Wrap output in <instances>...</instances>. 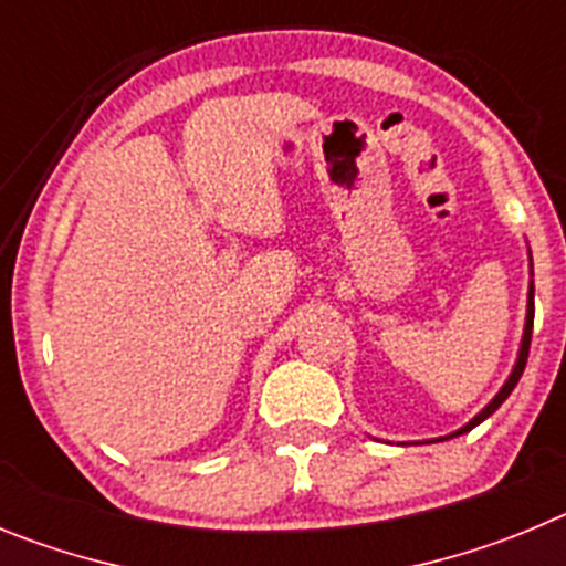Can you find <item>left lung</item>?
<instances>
[{
  "label": "left lung",
  "mask_w": 566,
  "mask_h": 566,
  "mask_svg": "<svg viewBox=\"0 0 566 566\" xmlns=\"http://www.w3.org/2000/svg\"><path fill=\"white\" fill-rule=\"evenodd\" d=\"M531 268H533V264H531ZM533 313H536V307H533V282H531V290H527V315H524V333H522V344H518V355H516V364H513V371H511V375H507V380H505V384H502V389H499L496 395H493V400H491V403L485 406V409L480 411V415L473 417V420H468L465 426H462V429H457V431H454V434L437 437V442H440V440H451V437H460V434H465V431H471L473 426H480V422H482V420H488V417H491L493 411L499 409V406L505 403L507 395H511V391L516 389L518 378H522V371H524V364H527V353H531ZM429 442H434V440H429Z\"/></svg>",
  "instance_id": "1"
}]
</instances>
